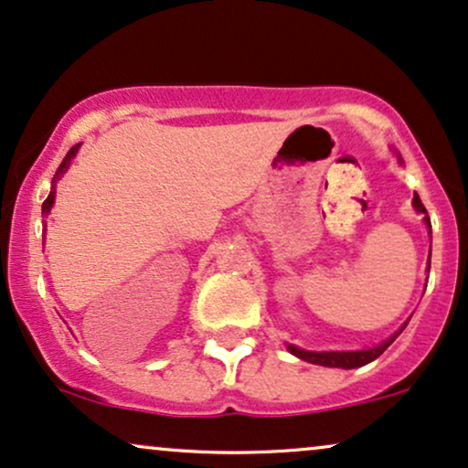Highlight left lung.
<instances>
[{
    "mask_svg": "<svg viewBox=\"0 0 468 468\" xmlns=\"http://www.w3.org/2000/svg\"><path fill=\"white\" fill-rule=\"evenodd\" d=\"M399 163H401V158H399ZM412 204H414V207H417V212H420V215H425L423 221H425V225H428V228H430V234H431V223H430L428 210H425V206L420 204V199H419L417 193H414ZM430 256H431V251H430ZM406 325H408V321L403 323V325L399 327V332H395L393 336L386 338L384 343L375 345V347H371V349H362V351H305V349L295 347V345H288V351H291L292 356L302 357V360L313 362V365H319V367L357 368V367L368 365V362H373L375 357L382 356L384 351L388 349L390 345H393V340H395L397 336H399V334L403 332V327H406Z\"/></svg>",
    "mask_w": 468,
    "mask_h": 468,
    "instance_id": "1",
    "label": "left lung"
}]
</instances>
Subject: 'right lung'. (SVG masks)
I'll return each mask as SVG.
<instances>
[{
  "mask_svg": "<svg viewBox=\"0 0 468 468\" xmlns=\"http://www.w3.org/2000/svg\"><path fill=\"white\" fill-rule=\"evenodd\" d=\"M78 149H80V143H78V145H73L71 149H69L67 155H65V160H62L60 166H58V171H56V176H54V182L58 180V177L62 176V173H65V171L69 169V166H71V160L75 158V154H78ZM54 199H56V186H51L48 199L43 201V212H45V215H49L51 206H54Z\"/></svg>",
  "mask_w": 468,
  "mask_h": 468,
  "instance_id": "right-lung-1",
  "label": "right lung"
}]
</instances>
